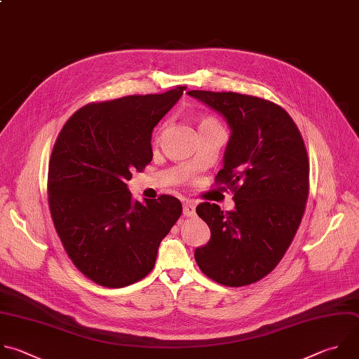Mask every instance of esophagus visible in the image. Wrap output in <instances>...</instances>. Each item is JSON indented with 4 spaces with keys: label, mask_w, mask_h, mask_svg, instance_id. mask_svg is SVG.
I'll use <instances>...</instances> for the list:
<instances>
[{
    "label": "esophagus",
    "mask_w": 359,
    "mask_h": 359,
    "mask_svg": "<svg viewBox=\"0 0 359 359\" xmlns=\"http://www.w3.org/2000/svg\"><path fill=\"white\" fill-rule=\"evenodd\" d=\"M196 212V205L193 201H186L183 204V215L184 217H193Z\"/></svg>",
    "instance_id": "1"
}]
</instances>
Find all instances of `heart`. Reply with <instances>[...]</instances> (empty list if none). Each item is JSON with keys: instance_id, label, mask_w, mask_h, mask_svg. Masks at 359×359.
<instances>
[{"instance_id": "obj_1", "label": "heart", "mask_w": 359, "mask_h": 359, "mask_svg": "<svg viewBox=\"0 0 359 359\" xmlns=\"http://www.w3.org/2000/svg\"><path fill=\"white\" fill-rule=\"evenodd\" d=\"M200 126H215L212 121H210V119H203V121L200 123Z\"/></svg>"}]
</instances>
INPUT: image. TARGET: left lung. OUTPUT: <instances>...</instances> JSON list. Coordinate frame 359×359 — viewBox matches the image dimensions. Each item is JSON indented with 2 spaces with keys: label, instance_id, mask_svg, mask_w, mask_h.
<instances>
[{
  "label": "left lung",
  "instance_id": "left-lung-1",
  "mask_svg": "<svg viewBox=\"0 0 359 359\" xmlns=\"http://www.w3.org/2000/svg\"><path fill=\"white\" fill-rule=\"evenodd\" d=\"M219 112L231 137L215 184L233 193L235 208L201 203L196 212L211 231L194 251L201 272L240 287L271 273L290 247L309 196V158L292 116L278 104L232 91L191 90Z\"/></svg>",
  "mask_w": 359,
  "mask_h": 359
}]
</instances>
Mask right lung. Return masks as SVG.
Segmentation results:
<instances>
[{"mask_svg": "<svg viewBox=\"0 0 359 359\" xmlns=\"http://www.w3.org/2000/svg\"><path fill=\"white\" fill-rule=\"evenodd\" d=\"M184 88L87 104L55 142L52 219L74 266L97 285L124 287L144 279L182 214V203L168 194L134 200L127 182L151 163L152 131Z\"/></svg>", "mask_w": 359, "mask_h": 359, "instance_id": "add662e5", "label": "right lung"}]
</instances>
